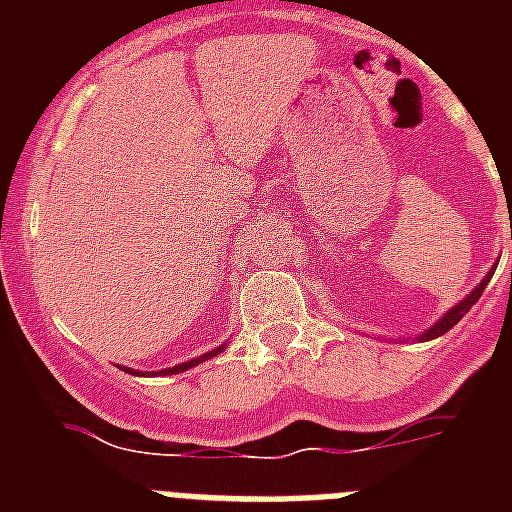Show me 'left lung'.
<instances>
[{
    "mask_svg": "<svg viewBox=\"0 0 512 512\" xmlns=\"http://www.w3.org/2000/svg\"><path fill=\"white\" fill-rule=\"evenodd\" d=\"M510 238H512V230H510ZM495 269H497V266H492V269L487 271V274H485V279H482V282H479L477 287H474L472 292H469V295L464 297V300H461V302H456V305L451 307V310H446V312H443L441 318H438L436 323L431 325V328H428V330H423V333H420V336H418V341H433V338L443 336V333H449V330L454 328V325L459 323V320L464 318V315H467L469 310H472V305H474V302H477L479 297H482V292H485L487 282H490V279H492V274H495Z\"/></svg>",
    "mask_w": 512,
    "mask_h": 512,
    "instance_id": "left-lung-1",
    "label": "left lung"
}]
</instances>
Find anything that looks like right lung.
Returning <instances> with one entry per match:
<instances>
[{
  "mask_svg": "<svg viewBox=\"0 0 512 512\" xmlns=\"http://www.w3.org/2000/svg\"><path fill=\"white\" fill-rule=\"evenodd\" d=\"M225 348H228V343H220V346H217V348H212V351H207V354H202V356H194V359L184 361V364L169 366V369H161V372H156V374H182V372H187V369H192V366H200L202 361L212 359V356L223 354ZM120 369H122V372L135 374V377H151V372H138V369H128V366H120Z\"/></svg>",
  "mask_w": 512,
  "mask_h": 512,
  "instance_id": "add662e5",
  "label": "right lung"
}]
</instances>
